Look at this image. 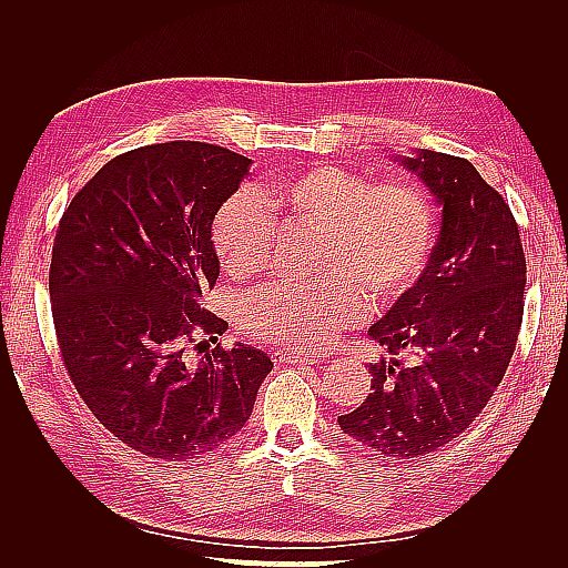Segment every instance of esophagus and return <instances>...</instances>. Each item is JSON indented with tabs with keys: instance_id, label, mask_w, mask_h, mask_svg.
I'll return each instance as SVG.
<instances>
[{
	"instance_id": "obj_1",
	"label": "esophagus",
	"mask_w": 568,
	"mask_h": 568,
	"mask_svg": "<svg viewBox=\"0 0 568 568\" xmlns=\"http://www.w3.org/2000/svg\"><path fill=\"white\" fill-rule=\"evenodd\" d=\"M272 359H274V363H291V365H320V363H324L322 355H298V353H286V351H274Z\"/></svg>"
}]
</instances>
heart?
Wrapping results in <instances>:
<instances>
[{"instance_id":"obj_1","label":"heart","mask_w":568,"mask_h":568,"mask_svg":"<svg viewBox=\"0 0 568 568\" xmlns=\"http://www.w3.org/2000/svg\"><path fill=\"white\" fill-rule=\"evenodd\" d=\"M282 230H322L315 270L332 280L263 291L242 307L244 329L282 348H326L376 305L398 298L419 277L434 236V211L409 182H376L320 165L239 192L213 222V244L234 277L263 272Z\"/></svg>"}]
</instances>
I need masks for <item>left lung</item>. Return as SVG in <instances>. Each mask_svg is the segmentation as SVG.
I'll list each match as a JSON object with an SVG mask.
<instances>
[{"label":"left lung","mask_w":568,"mask_h":568,"mask_svg":"<svg viewBox=\"0 0 568 568\" xmlns=\"http://www.w3.org/2000/svg\"><path fill=\"white\" fill-rule=\"evenodd\" d=\"M395 161L440 205L438 239L417 282L369 326L393 357L369 365L367 400L338 426L374 453L409 459L469 428L503 382L524 315L526 257L509 205L467 159L419 149Z\"/></svg>","instance_id":"left-lung-1"}]
</instances>
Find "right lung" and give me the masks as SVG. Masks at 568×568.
<instances>
[{
	"mask_svg": "<svg viewBox=\"0 0 568 568\" xmlns=\"http://www.w3.org/2000/svg\"><path fill=\"white\" fill-rule=\"evenodd\" d=\"M251 159L203 142L132 149L68 205L49 296L63 365L92 415L130 448L165 462L209 455L242 432L267 353L217 341L227 322L201 305L220 261L213 220Z\"/></svg>",
	"mask_w": 568,
	"mask_h": 568,
	"instance_id": "1",
	"label": "right lung"
}]
</instances>
